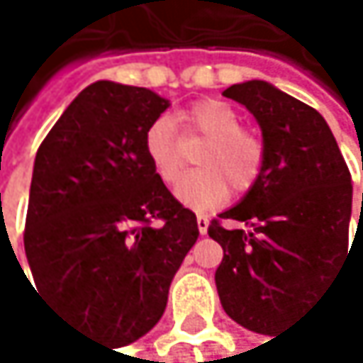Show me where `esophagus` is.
<instances>
[{
  "mask_svg": "<svg viewBox=\"0 0 363 363\" xmlns=\"http://www.w3.org/2000/svg\"><path fill=\"white\" fill-rule=\"evenodd\" d=\"M198 230H200V235H206L208 232V217L206 215H198Z\"/></svg>",
  "mask_w": 363,
  "mask_h": 363,
  "instance_id": "obj_1",
  "label": "esophagus"
}]
</instances>
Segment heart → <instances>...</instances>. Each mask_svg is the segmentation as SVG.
I'll return each instance as SVG.
<instances>
[{
	"instance_id": "heart-1",
	"label": "heart",
	"mask_w": 363,
	"mask_h": 363,
	"mask_svg": "<svg viewBox=\"0 0 363 363\" xmlns=\"http://www.w3.org/2000/svg\"><path fill=\"white\" fill-rule=\"evenodd\" d=\"M180 122L187 138L206 140L196 155L198 172L187 174L176 185V198L194 211H206L221 204L228 196V185L235 191H247L262 169V142L241 128V116L223 101H200L189 107ZM146 157L165 185L176 183L183 172L185 152L169 118H157L144 135Z\"/></svg>"
}]
</instances>
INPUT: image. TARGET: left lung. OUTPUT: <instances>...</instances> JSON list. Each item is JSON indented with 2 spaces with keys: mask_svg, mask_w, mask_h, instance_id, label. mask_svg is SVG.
<instances>
[{
  "mask_svg": "<svg viewBox=\"0 0 363 363\" xmlns=\"http://www.w3.org/2000/svg\"><path fill=\"white\" fill-rule=\"evenodd\" d=\"M223 96L260 124L264 161L245 198L219 215L250 230L217 219L208 225L223 250L215 284L232 320L271 335L299 316L353 250L351 174L329 124L310 105L258 79L230 86ZM362 215L363 198L359 221ZM357 235L359 225L355 241Z\"/></svg>",
  "mask_w": 363,
  "mask_h": 363,
  "instance_id": "left-lung-1",
  "label": "left lung"
}]
</instances>
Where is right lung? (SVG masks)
<instances>
[{"label": "right lung", "mask_w": 363, "mask_h": 363, "mask_svg": "<svg viewBox=\"0 0 363 363\" xmlns=\"http://www.w3.org/2000/svg\"><path fill=\"white\" fill-rule=\"evenodd\" d=\"M167 107L152 90L96 82L34 161L23 241L36 291L116 347L159 323L200 235L196 213L167 191L144 150Z\"/></svg>", "instance_id": "obj_1"}]
</instances>
